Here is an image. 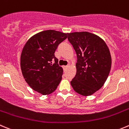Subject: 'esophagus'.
Segmentation results:
<instances>
[{
	"label": "esophagus",
	"instance_id": "1",
	"mask_svg": "<svg viewBox=\"0 0 129 129\" xmlns=\"http://www.w3.org/2000/svg\"><path fill=\"white\" fill-rule=\"evenodd\" d=\"M69 67V66H63V69H64V70H66V69H67V67Z\"/></svg>",
	"mask_w": 129,
	"mask_h": 129
}]
</instances>
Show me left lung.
<instances>
[{
    "instance_id": "8db88e82",
    "label": "left lung",
    "mask_w": 129,
    "mask_h": 129,
    "mask_svg": "<svg viewBox=\"0 0 129 129\" xmlns=\"http://www.w3.org/2000/svg\"><path fill=\"white\" fill-rule=\"evenodd\" d=\"M68 40L77 55L76 74L71 85L76 93L89 96L104 85L111 67V56L106 43L88 32L69 33Z\"/></svg>"
}]
</instances>
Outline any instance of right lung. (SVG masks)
I'll list each match as a JSON object with an SVG mask.
<instances>
[{
    "label": "right lung",
    "mask_w": 129,
    "mask_h": 129,
    "mask_svg": "<svg viewBox=\"0 0 129 129\" xmlns=\"http://www.w3.org/2000/svg\"><path fill=\"white\" fill-rule=\"evenodd\" d=\"M67 37V34L59 31H42L32 36L23 48L20 56L23 76L31 88L41 94L53 93L62 80L63 69L58 64L55 51Z\"/></svg>",
    "instance_id": "add662e5"
}]
</instances>
